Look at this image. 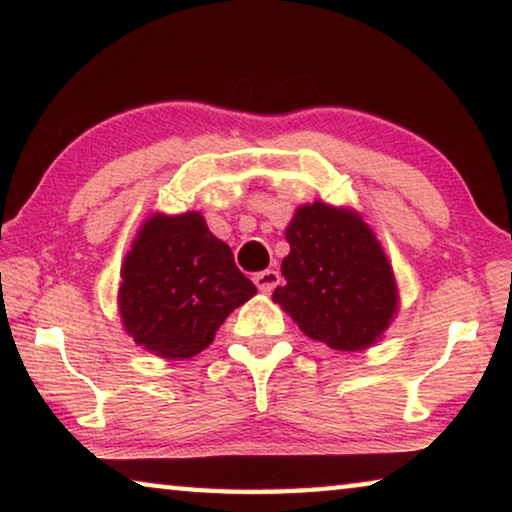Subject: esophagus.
<instances>
[{"label":"esophagus","instance_id":"34e87169","mask_svg":"<svg viewBox=\"0 0 512 512\" xmlns=\"http://www.w3.org/2000/svg\"><path fill=\"white\" fill-rule=\"evenodd\" d=\"M253 282L262 293H271L277 287V282H280V273L273 271V268H266V271H259L253 275Z\"/></svg>","mask_w":512,"mask_h":512}]
</instances>
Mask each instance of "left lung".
Wrapping results in <instances>:
<instances>
[{
  "mask_svg": "<svg viewBox=\"0 0 512 512\" xmlns=\"http://www.w3.org/2000/svg\"><path fill=\"white\" fill-rule=\"evenodd\" d=\"M284 282L273 300L309 339L332 350H366L397 314L388 257L361 214L325 203L302 205L287 228Z\"/></svg>",
  "mask_w": 512,
  "mask_h": 512,
  "instance_id": "obj_1",
  "label": "left lung"
}]
</instances>
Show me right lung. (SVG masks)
<instances>
[{
  "label": "right lung",
  "instance_id": "obj_1",
  "mask_svg": "<svg viewBox=\"0 0 512 512\" xmlns=\"http://www.w3.org/2000/svg\"><path fill=\"white\" fill-rule=\"evenodd\" d=\"M255 293L230 246L212 235L201 214H153L121 266L119 314L144 350L189 359Z\"/></svg>",
  "mask_w": 512,
  "mask_h": 512
}]
</instances>
